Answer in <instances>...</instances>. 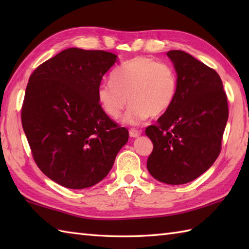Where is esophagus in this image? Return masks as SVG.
<instances>
[{
	"label": "esophagus",
	"mask_w": 249,
	"mask_h": 249,
	"mask_svg": "<svg viewBox=\"0 0 249 249\" xmlns=\"http://www.w3.org/2000/svg\"><path fill=\"white\" fill-rule=\"evenodd\" d=\"M140 135H141V131L134 129V128L129 129V136L131 137V138H137V137H139Z\"/></svg>",
	"instance_id": "34e87169"
}]
</instances>
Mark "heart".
Wrapping results in <instances>:
<instances>
[{"instance_id": "obj_1", "label": "heart", "mask_w": 249, "mask_h": 249, "mask_svg": "<svg viewBox=\"0 0 249 249\" xmlns=\"http://www.w3.org/2000/svg\"><path fill=\"white\" fill-rule=\"evenodd\" d=\"M178 77L173 68L146 56L124 62L111 73V82L97 89V100L110 118H119L129 100L124 124L139 125L150 116L163 114L173 105Z\"/></svg>"}]
</instances>
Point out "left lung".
<instances>
[{
	"label": "left lung",
	"instance_id": "8db88e82",
	"mask_svg": "<svg viewBox=\"0 0 249 249\" xmlns=\"http://www.w3.org/2000/svg\"><path fill=\"white\" fill-rule=\"evenodd\" d=\"M178 77L173 105L156 125L145 129L153 142L146 167L157 181L181 185L194 181L220 153L228 103L219 75L187 52H167Z\"/></svg>",
	"mask_w": 249,
	"mask_h": 249
}]
</instances>
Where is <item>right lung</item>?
I'll use <instances>...</instances> for the list:
<instances>
[{
	"label": "right lung",
	"instance_id": "add662e5",
	"mask_svg": "<svg viewBox=\"0 0 249 249\" xmlns=\"http://www.w3.org/2000/svg\"><path fill=\"white\" fill-rule=\"evenodd\" d=\"M118 55L68 48L39 65L25 89L22 127L37 166L71 189L94 186L128 141L100 107L97 89Z\"/></svg>",
	"mask_w": 249,
	"mask_h": 249
}]
</instances>
